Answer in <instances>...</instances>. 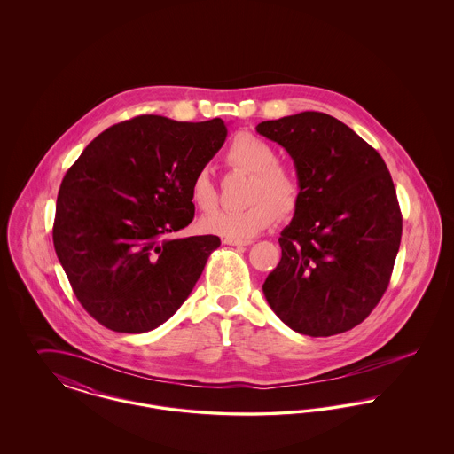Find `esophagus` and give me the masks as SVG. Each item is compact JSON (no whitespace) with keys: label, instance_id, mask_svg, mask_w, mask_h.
Segmentation results:
<instances>
[{"label":"esophagus","instance_id":"1","mask_svg":"<svg viewBox=\"0 0 454 454\" xmlns=\"http://www.w3.org/2000/svg\"><path fill=\"white\" fill-rule=\"evenodd\" d=\"M223 243H224V245H233V247H247V245H250L252 241H248V239H231V238H224Z\"/></svg>","mask_w":454,"mask_h":454}]
</instances>
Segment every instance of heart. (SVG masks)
<instances>
[{
  "label": "heart",
  "instance_id": "b5f03b06",
  "mask_svg": "<svg viewBox=\"0 0 454 454\" xmlns=\"http://www.w3.org/2000/svg\"><path fill=\"white\" fill-rule=\"evenodd\" d=\"M276 158V150L265 139L252 132H239L228 146L226 161L233 168L252 173L247 192V200L252 204L239 211H216L202 217V231L231 239H250L278 221V209L291 213L300 200V180ZM191 200L200 211L216 207V187L207 168L195 173Z\"/></svg>",
  "mask_w": 454,
  "mask_h": 454
}]
</instances>
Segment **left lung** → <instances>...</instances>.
Returning <instances> with one entry per match:
<instances>
[{
    "label": "left lung",
    "mask_w": 454,
    "mask_h": 454,
    "mask_svg": "<svg viewBox=\"0 0 454 454\" xmlns=\"http://www.w3.org/2000/svg\"><path fill=\"white\" fill-rule=\"evenodd\" d=\"M255 129L291 154L301 187L263 296L298 333L347 332L385 294L400 248L402 213L388 168L363 137L324 112Z\"/></svg>",
    "instance_id": "obj_1"
}]
</instances>
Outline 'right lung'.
Instances as JSON below:
<instances>
[{"instance_id": "1", "label": "right lung", "mask_w": 454, "mask_h": 454, "mask_svg": "<svg viewBox=\"0 0 454 454\" xmlns=\"http://www.w3.org/2000/svg\"><path fill=\"white\" fill-rule=\"evenodd\" d=\"M226 136L221 119L139 115L98 134L66 172L54 248L78 301L98 324L150 332L189 298L221 239L172 233L192 223V178Z\"/></svg>"}]
</instances>
